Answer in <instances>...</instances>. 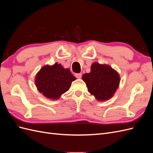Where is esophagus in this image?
Segmentation results:
<instances>
[{
  "instance_id": "1",
  "label": "esophagus",
  "mask_w": 153,
  "mask_h": 153,
  "mask_svg": "<svg viewBox=\"0 0 153 153\" xmlns=\"http://www.w3.org/2000/svg\"><path fill=\"white\" fill-rule=\"evenodd\" d=\"M75 76L77 78H82V73H76V74H75Z\"/></svg>"
}]
</instances>
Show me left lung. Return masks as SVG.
Returning a JSON list of instances; mask_svg holds the SVG:
<instances>
[{
	"label": "left lung",
	"mask_w": 153,
	"mask_h": 153,
	"mask_svg": "<svg viewBox=\"0 0 153 153\" xmlns=\"http://www.w3.org/2000/svg\"><path fill=\"white\" fill-rule=\"evenodd\" d=\"M88 91L100 101L110 99L119 87L120 76L117 71L107 64L97 62L92 64L91 72L82 76Z\"/></svg>",
	"instance_id": "obj_1"
}]
</instances>
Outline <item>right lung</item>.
I'll return each mask as SVG.
<instances>
[{
	"mask_svg": "<svg viewBox=\"0 0 153 153\" xmlns=\"http://www.w3.org/2000/svg\"><path fill=\"white\" fill-rule=\"evenodd\" d=\"M68 68H64L57 62L45 65L36 74L35 84L39 92L50 100H58L68 91L73 81L75 80Z\"/></svg>",
	"mask_w": 153,
	"mask_h": 153,
	"instance_id": "right-lung-1",
	"label": "right lung"
}]
</instances>
